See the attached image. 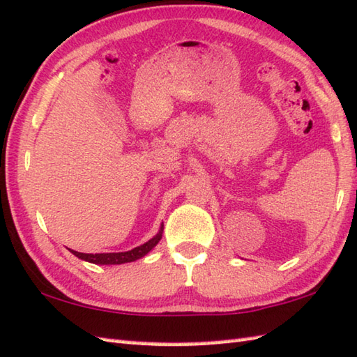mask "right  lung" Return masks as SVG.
<instances>
[{"mask_svg": "<svg viewBox=\"0 0 357 357\" xmlns=\"http://www.w3.org/2000/svg\"><path fill=\"white\" fill-rule=\"evenodd\" d=\"M162 232H164V223L160 225L159 232L150 241L145 242L144 245L135 246V248L129 250V251H123V252H96V255H87V252H79L75 250H70L76 257L82 259V261L90 262V264H96V265H119V264H126V262H134L137 259L144 257L145 255H148L154 246L159 243V241L162 238Z\"/></svg>", "mask_w": 357, "mask_h": 357, "instance_id": "add662e5", "label": "right lung"}]
</instances>
